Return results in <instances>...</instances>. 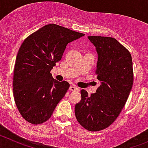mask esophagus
Wrapping results in <instances>:
<instances>
[{
  "mask_svg": "<svg viewBox=\"0 0 148 148\" xmlns=\"http://www.w3.org/2000/svg\"><path fill=\"white\" fill-rule=\"evenodd\" d=\"M70 91H76V90H78V88L75 87V86H71L70 87Z\"/></svg>",
  "mask_w": 148,
  "mask_h": 148,
  "instance_id": "obj_1",
  "label": "esophagus"
}]
</instances>
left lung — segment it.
Segmentation results:
<instances>
[{
    "label": "left lung",
    "mask_w": 148,
    "mask_h": 148,
    "mask_svg": "<svg viewBox=\"0 0 148 148\" xmlns=\"http://www.w3.org/2000/svg\"><path fill=\"white\" fill-rule=\"evenodd\" d=\"M88 38L99 55L95 75L101 85L90 95L81 90L82 99L75 104V114L86 130L99 131L113 123L126 104L133 84V61L130 52L116 38Z\"/></svg>",
    "instance_id": "obj_1"
}]
</instances>
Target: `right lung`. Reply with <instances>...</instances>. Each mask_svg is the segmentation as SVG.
I'll return each instance as SVG.
<instances>
[{
  "instance_id": "1",
  "label": "right lung",
  "mask_w": 148,
  "mask_h": 148,
  "mask_svg": "<svg viewBox=\"0 0 148 148\" xmlns=\"http://www.w3.org/2000/svg\"><path fill=\"white\" fill-rule=\"evenodd\" d=\"M84 34L50 23L23 40L15 60L13 95L21 116L32 125L47 121L70 84L53 79L51 70L61 59L68 43Z\"/></svg>"
}]
</instances>
